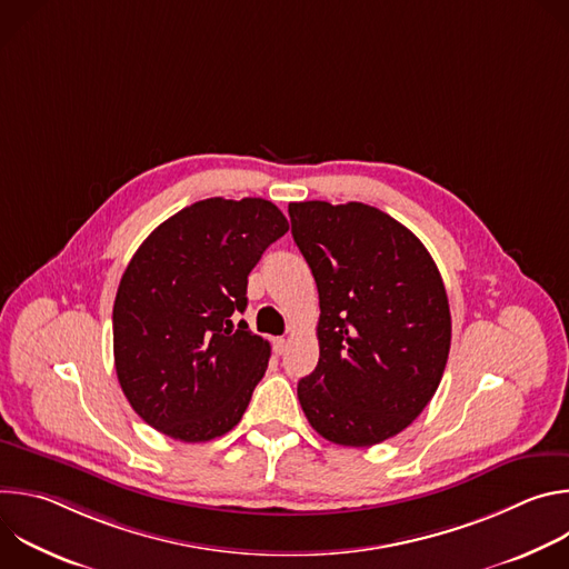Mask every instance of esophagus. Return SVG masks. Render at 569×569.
Instances as JSON below:
<instances>
[{
  "label": "esophagus",
  "instance_id": "obj_1",
  "mask_svg": "<svg viewBox=\"0 0 569 569\" xmlns=\"http://www.w3.org/2000/svg\"><path fill=\"white\" fill-rule=\"evenodd\" d=\"M272 347H274V353H277V356H281V353L286 351V347H288V342H286L283 338H277V340L272 342Z\"/></svg>",
  "mask_w": 569,
  "mask_h": 569
}]
</instances>
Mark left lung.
I'll use <instances>...</instances> for the list:
<instances>
[{
    "mask_svg": "<svg viewBox=\"0 0 569 569\" xmlns=\"http://www.w3.org/2000/svg\"><path fill=\"white\" fill-rule=\"evenodd\" d=\"M288 213L321 310L301 410L323 439L376 446L408 428L441 382L452 331L441 274L423 242L376 207L310 200Z\"/></svg>",
    "mask_w": 569,
    "mask_h": 569,
    "instance_id": "obj_1",
    "label": "left lung"
}]
</instances>
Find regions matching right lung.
Instances as JSON below:
<instances>
[{
  "label": "right lung",
  "instance_id": "obj_1",
  "mask_svg": "<svg viewBox=\"0 0 569 569\" xmlns=\"http://www.w3.org/2000/svg\"><path fill=\"white\" fill-rule=\"evenodd\" d=\"M288 229L263 198H209L161 222L130 259L112 310L114 367L132 410L161 435L211 441L246 415L270 342L231 317Z\"/></svg>",
  "mask_w": 569,
  "mask_h": 569
}]
</instances>
